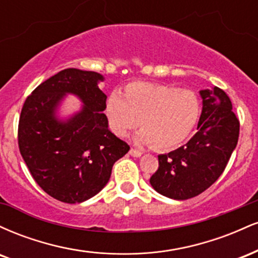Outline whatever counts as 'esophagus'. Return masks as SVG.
<instances>
[{"label":"esophagus","mask_w":258,"mask_h":258,"mask_svg":"<svg viewBox=\"0 0 258 258\" xmlns=\"http://www.w3.org/2000/svg\"><path fill=\"white\" fill-rule=\"evenodd\" d=\"M130 154H131L132 156H135V158H139V156H142V153L141 150L138 149H133V148H131V150H130Z\"/></svg>","instance_id":"esophagus-1"}]
</instances>
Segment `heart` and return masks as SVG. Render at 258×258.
Listing matches in <instances>:
<instances>
[{
	"instance_id": "obj_1",
	"label": "heart",
	"mask_w": 258,
	"mask_h": 258,
	"mask_svg": "<svg viewBox=\"0 0 258 258\" xmlns=\"http://www.w3.org/2000/svg\"><path fill=\"white\" fill-rule=\"evenodd\" d=\"M199 115L200 103L194 92L166 85L133 82L126 86L123 97L114 92L106 102V116L112 131L126 137L141 125L143 128L136 141L153 144L160 150L183 143Z\"/></svg>"
}]
</instances>
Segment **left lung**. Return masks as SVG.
<instances>
[{
    "instance_id": "1",
    "label": "left lung",
    "mask_w": 258,
    "mask_h": 258,
    "mask_svg": "<svg viewBox=\"0 0 258 258\" xmlns=\"http://www.w3.org/2000/svg\"><path fill=\"white\" fill-rule=\"evenodd\" d=\"M200 96L199 131L185 146L159 155V168L150 177L158 193L174 200L190 199L214 184L238 144L240 122L226 92L215 87Z\"/></svg>"
}]
</instances>
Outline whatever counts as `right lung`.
Listing matches in <instances>:
<instances>
[{
  "mask_svg": "<svg viewBox=\"0 0 258 258\" xmlns=\"http://www.w3.org/2000/svg\"><path fill=\"white\" fill-rule=\"evenodd\" d=\"M98 81H103L98 73L64 69L37 86L20 112V154L35 182L63 203H82L98 194L110 178L112 165L130 150L109 131L103 114L106 96ZM65 93L76 94L84 106L64 123L54 114Z\"/></svg>",
  "mask_w": 258,
  "mask_h": 258,
  "instance_id": "add662e5",
  "label": "right lung"
}]
</instances>
